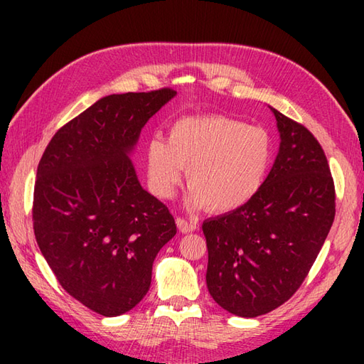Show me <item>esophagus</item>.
<instances>
[{
    "label": "esophagus",
    "instance_id": "esophagus-1",
    "mask_svg": "<svg viewBox=\"0 0 364 364\" xmlns=\"http://www.w3.org/2000/svg\"><path fill=\"white\" fill-rule=\"evenodd\" d=\"M176 225L180 228L181 233H192V231L197 230V223L188 220V219H183V218H178L176 219Z\"/></svg>",
    "mask_w": 364,
    "mask_h": 364
}]
</instances>
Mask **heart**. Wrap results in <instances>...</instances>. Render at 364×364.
<instances>
[{
  "mask_svg": "<svg viewBox=\"0 0 364 364\" xmlns=\"http://www.w3.org/2000/svg\"><path fill=\"white\" fill-rule=\"evenodd\" d=\"M272 159L274 139L266 128L219 114L178 119L167 141L153 136L145 146L154 196L172 197L186 170L191 203L213 213L249 203L264 184Z\"/></svg>",
  "mask_w": 364,
  "mask_h": 364,
  "instance_id": "1",
  "label": "heart"
}]
</instances>
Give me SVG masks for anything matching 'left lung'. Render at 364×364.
Instances as JSON below:
<instances>
[{"label":"left lung","mask_w":364,"mask_h":364,"mask_svg":"<svg viewBox=\"0 0 364 364\" xmlns=\"http://www.w3.org/2000/svg\"><path fill=\"white\" fill-rule=\"evenodd\" d=\"M280 151L249 203L203 222L208 291L241 318L288 301L304 283L335 220L336 194L318 139L272 109Z\"/></svg>","instance_id":"8db88e82"}]
</instances>
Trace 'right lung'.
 Listing matches in <instances>:
<instances>
[{"instance_id":"obj_1","label":"right lung","mask_w":364,"mask_h":364,"mask_svg":"<svg viewBox=\"0 0 364 364\" xmlns=\"http://www.w3.org/2000/svg\"><path fill=\"white\" fill-rule=\"evenodd\" d=\"M176 92L107 95L60 127L37 166L36 241L59 284L102 316L144 299L173 215L137 181L128 153L141 129Z\"/></svg>"}]
</instances>
